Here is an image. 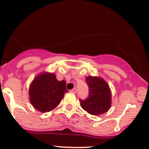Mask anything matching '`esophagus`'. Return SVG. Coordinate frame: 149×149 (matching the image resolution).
Listing matches in <instances>:
<instances>
[{
    "label": "esophagus",
    "instance_id": "1",
    "mask_svg": "<svg viewBox=\"0 0 149 149\" xmlns=\"http://www.w3.org/2000/svg\"><path fill=\"white\" fill-rule=\"evenodd\" d=\"M76 91H77V90H76V88H73V89L70 90V92L73 93V94H76Z\"/></svg>",
    "mask_w": 149,
    "mask_h": 149
}]
</instances>
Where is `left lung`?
Listing matches in <instances>:
<instances>
[{"instance_id":"8db88e82","label":"left lung","mask_w":149,"mask_h":149,"mask_svg":"<svg viewBox=\"0 0 149 149\" xmlns=\"http://www.w3.org/2000/svg\"><path fill=\"white\" fill-rule=\"evenodd\" d=\"M86 81L89 92L86 100H80L81 107L93 115L107 112L111 107V91L107 82L97 76H88Z\"/></svg>"}]
</instances>
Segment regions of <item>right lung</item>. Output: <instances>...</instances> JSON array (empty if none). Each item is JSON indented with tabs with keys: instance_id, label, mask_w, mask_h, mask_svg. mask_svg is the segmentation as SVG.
Here are the masks:
<instances>
[{
	"instance_id": "right-lung-1",
	"label": "right lung",
	"mask_w": 149,
	"mask_h": 149,
	"mask_svg": "<svg viewBox=\"0 0 149 149\" xmlns=\"http://www.w3.org/2000/svg\"><path fill=\"white\" fill-rule=\"evenodd\" d=\"M68 91L66 82L57 80L55 73H41L33 80L29 86L30 102L40 112H49L61 103Z\"/></svg>"
}]
</instances>
